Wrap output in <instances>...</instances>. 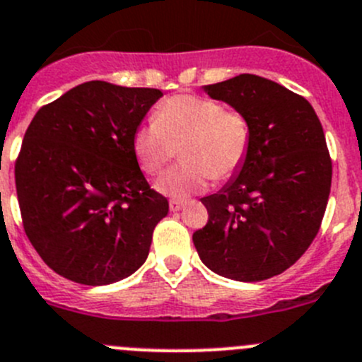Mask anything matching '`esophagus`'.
Instances as JSON below:
<instances>
[{
  "label": "esophagus",
  "instance_id": "1",
  "mask_svg": "<svg viewBox=\"0 0 362 362\" xmlns=\"http://www.w3.org/2000/svg\"><path fill=\"white\" fill-rule=\"evenodd\" d=\"M185 205V202L184 199H170V210L171 212H177V210H180L182 206Z\"/></svg>",
  "mask_w": 362,
  "mask_h": 362
}]
</instances>
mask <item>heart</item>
<instances>
[{
  "instance_id": "1",
  "label": "heart",
  "mask_w": 362,
  "mask_h": 362,
  "mask_svg": "<svg viewBox=\"0 0 362 362\" xmlns=\"http://www.w3.org/2000/svg\"><path fill=\"white\" fill-rule=\"evenodd\" d=\"M252 129L242 111L196 93L168 97L156 107V118L139 125L132 148L139 168L160 175L177 156L184 164L168 171L157 189L173 198L203 191L210 180L224 182L242 170L251 152Z\"/></svg>"
}]
</instances>
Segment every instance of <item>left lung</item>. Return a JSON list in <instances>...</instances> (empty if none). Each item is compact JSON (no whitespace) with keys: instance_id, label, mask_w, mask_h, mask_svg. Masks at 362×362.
<instances>
[{"instance_id":"8db88e82","label":"left lung","mask_w":362,"mask_h":362,"mask_svg":"<svg viewBox=\"0 0 362 362\" xmlns=\"http://www.w3.org/2000/svg\"><path fill=\"white\" fill-rule=\"evenodd\" d=\"M205 90L249 118L252 141L238 177L202 198L209 221L192 242L216 274L263 281L292 267L320 230L332 178L324 129L303 95L274 81L240 74Z\"/></svg>"}]
</instances>
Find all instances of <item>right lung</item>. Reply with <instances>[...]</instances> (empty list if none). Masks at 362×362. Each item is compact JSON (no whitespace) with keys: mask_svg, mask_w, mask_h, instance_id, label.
Masks as SVG:
<instances>
[{"mask_svg":"<svg viewBox=\"0 0 362 362\" xmlns=\"http://www.w3.org/2000/svg\"><path fill=\"white\" fill-rule=\"evenodd\" d=\"M156 88L90 81L38 110L16 160L31 245L56 274L110 285L145 263L170 203L139 170L132 138Z\"/></svg>","mask_w":362,"mask_h":362,"instance_id":"obj_1","label":"right lung"}]
</instances>
